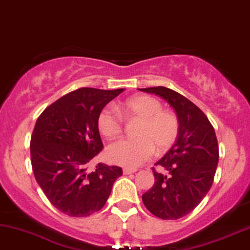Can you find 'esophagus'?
<instances>
[{
    "label": "esophagus",
    "instance_id": "34e87169",
    "mask_svg": "<svg viewBox=\"0 0 250 250\" xmlns=\"http://www.w3.org/2000/svg\"><path fill=\"white\" fill-rule=\"evenodd\" d=\"M137 170L136 169H130V168H125L123 169V174L125 175H130V174H134V172H136Z\"/></svg>",
    "mask_w": 250,
    "mask_h": 250
}]
</instances>
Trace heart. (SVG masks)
<instances>
[{
    "mask_svg": "<svg viewBox=\"0 0 250 250\" xmlns=\"http://www.w3.org/2000/svg\"><path fill=\"white\" fill-rule=\"evenodd\" d=\"M127 116L141 120L137 139H123L111 144L106 155L112 164L136 168L151 158L153 153L166 152L174 145L179 132L178 118L162 109L158 99L149 96H136L120 106ZM98 129L107 139L119 137L122 132V118L114 108L105 107L98 116Z\"/></svg>",
    "mask_w": 250,
    "mask_h": 250,
    "instance_id": "b5f03b06",
    "label": "heart"
}]
</instances>
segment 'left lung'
<instances>
[{
    "label": "left lung",
    "mask_w": 250,
    "mask_h": 250,
    "mask_svg": "<svg viewBox=\"0 0 250 250\" xmlns=\"http://www.w3.org/2000/svg\"><path fill=\"white\" fill-rule=\"evenodd\" d=\"M139 90L165 99L178 118L177 139L155 164L168 175L153 169L154 185L142 197L156 217L178 219L197 207L211 188L219 158L217 138L205 113L184 96L166 86Z\"/></svg>",
    "instance_id": "obj_1"
}]
</instances>
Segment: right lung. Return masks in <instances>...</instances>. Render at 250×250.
Here are the masks:
<instances>
[{
  "mask_svg": "<svg viewBox=\"0 0 250 250\" xmlns=\"http://www.w3.org/2000/svg\"><path fill=\"white\" fill-rule=\"evenodd\" d=\"M125 89L81 88L46 107L35 123L31 138L32 168L45 197L72 217L101 210L122 169L88 165L103 149L98 116Z\"/></svg>",
  "mask_w": 250,
  "mask_h": 250,
  "instance_id": "obj_1",
  "label": "right lung"
}]
</instances>
